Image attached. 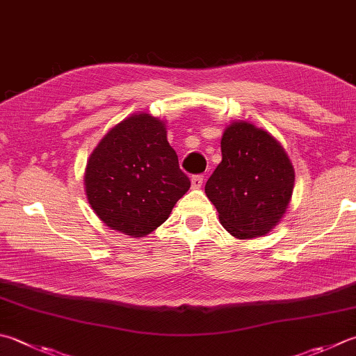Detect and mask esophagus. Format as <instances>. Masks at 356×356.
<instances>
[{
	"instance_id": "1",
	"label": "esophagus",
	"mask_w": 356,
	"mask_h": 356,
	"mask_svg": "<svg viewBox=\"0 0 356 356\" xmlns=\"http://www.w3.org/2000/svg\"><path fill=\"white\" fill-rule=\"evenodd\" d=\"M203 179H204L203 175H193L192 177V187H193V189H200V187L203 186Z\"/></svg>"
}]
</instances>
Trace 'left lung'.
Returning <instances> with one entry per match:
<instances>
[{
  "label": "left lung",
  "instance_id": "obj_1",
  "mask_svg": "<svg viewBox=\"0 0 356 356\" xmlns=\"http://www.w3.org/2000/svg\"><path fill=\"white\" fill-rule=\"evenodd\" d=\"M221 156L204 186L220 223L237 238L265 236L290 203V159L276 139L248 122H234L225 130Z\"/></svg>",
  "mask_w": 356,
  "mask_h": 356
}]
</instances>
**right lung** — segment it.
<instances>
[{"label":"right lung","mask_w":356,"mask_h":356,"mask_svg":"<svg viewBox=\"0 0 356 356\" xmlns=\"http://www.w3.org/2000/svg\"><path fill=\"white\" fill-rule=\"evenodd\" d=\"M86 195L111 229L144 237L169 218L191 179L179 169L164 124L149 115L127 118L91 153Z\"/></svg>","instance_id":"right-lung-1"}]
</instances>
